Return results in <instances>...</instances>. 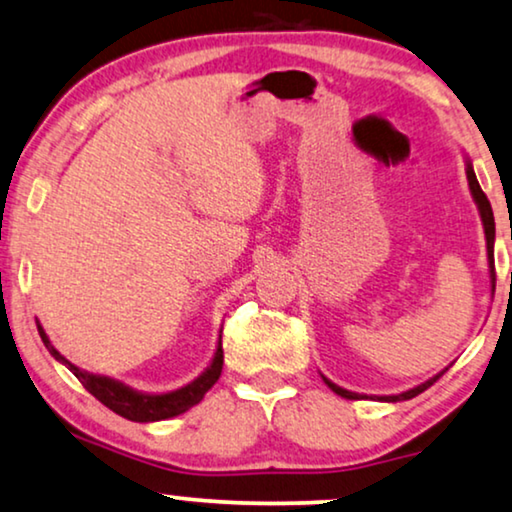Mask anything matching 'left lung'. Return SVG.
<instances>
[{
	"label": "left lung",
	"mask_w": 512,
	"mask_h": 512,
	"mask_svg": "<svg viewBox=\"0 0 512 512\" xmlns=\"http://www.w3.org/2000/svg\"><path fill=\"white\" fill-rule=\"evenodd\" d=\"M466 175H468V185H470V192H473V199L478 201V206H480L482 222H485V234H487V252H489V267H492V276H494V281H496V274H494V213H492V206H489V199H487V194L482 192V189H480V182H478V177H475L473 168L468 166ZM440 377H442V374H438V377H433L431 381H426V384H421V386H417V388H412V391H405V393H400V395H384V398H381V400H388V403H398V400H410V398H414V395L424 393L426 388H428V386H433L435 381H438ZM323 379H325V377H323ZM325 384L330 386L332 391H335L337 395H342V398H349V400H358V398H360L358 393H351V391H346V388H339L337 384H332V381H327V379H325Z\"/></svg>",
	"instance_id": "8db88e82"
}]
</instances>
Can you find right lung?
I'll use <instances>...</instances> for the list:
<instances>
[{"instance_id":"1","label":"right lung","mask_w":512,"mask_h":512,"mask_svg":"<svg viewBox=\"0 0 512 512\" xmlns=\"http://www.w3.org/2000/svg\"><path fill=\"white\" fill-rule=\"evenodd\" d=\"M39 337H42L46 349L51 351V356L60 360L63 365L70 367V372L81 381V386H84L86 391L93 395V398H98L102 405L109 407L112 412H117L119 417L140 421V424L142 421H161V419L177 417V414L187 412L189 407L199 405L203 400V395H206L210 388L215 386L217 379H220L222 363H224V351L220 344L215 351L213 363H210L208 370L203 372L199 379L192 381V384L180 388V391H173V393L145 395V393L133 391V388H128L124 384H119V381H114V379L98 377V374H88L84 370H79V367H74L70 360H65L56 349H53L49 337H46V332L42 330V327H39Z\"/></svg>"}]
</instances>
